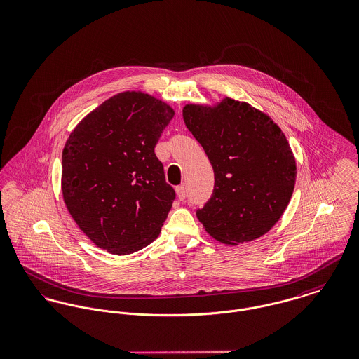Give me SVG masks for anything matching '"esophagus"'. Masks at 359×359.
<instances>
[{
	"instance_id": "obj_1",
	"label": "esophagus",
	"mask_w": 359,
	"mask_h": 359,
	"mask_svg": "<svg viewBox=\"0 0 359 359\" xmlns=\"http://www.w3.org/2000/svg\"><path fill=\"white\" fill-rule=\"evenodd\" d=\"M176 194H177V198H179L180 201H183V199L186 198V189H184V186L176 187Z\"/></svg>"
}]
</instances>
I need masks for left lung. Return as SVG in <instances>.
<instances>
[{"label": "left lung", "instance_id": "left-lung-1", "mask_svg": "<svg viewBox=\"0 0 359 359\" xmlns=\"http://www.w3.org/2000/svg\"><path fill=\"white\" fill-rule=\"evenodd\" d=\"M183 118L215 172V191L196 212L205 231L238 246L269 232L294 193L297 163L269 114L229 97L213 105L187 104Z\"/></svg>", "mask_w": 359, "mask_h": 359}]
</instances>
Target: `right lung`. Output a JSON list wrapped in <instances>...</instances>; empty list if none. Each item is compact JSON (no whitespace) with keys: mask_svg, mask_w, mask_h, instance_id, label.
Instances as JSON below:
<instances>
[{"mask_svg":"<svg viewBox=\"0 0 359 359\" xmlns=\"http://www.w3.org/2000/svg\"><path fill=\"white\" fill-rule=\"evenodd\" d=\"M173 114L150 94L123 91L69 134L62 150V198L97 248L124 255L160 235L175 191L154 147Z\"/></svg>","mask_w":359,"mask_h":359,"instance_id":"add662e5","label":"right lung"}]
</instances>
